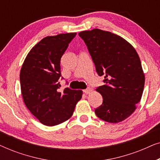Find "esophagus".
<instances>
[{"mask_svg":"<svg viewBox=\"0 0 160 160\" xmlns=\"http://www.w3.org/2000/svg\"><path fill=\"white\" fill-rule=\"evenodd\" d=\"M92 92V88H88V89H84V92L85 94H89L90 92Z\"/></svg>","mask_w":160,"mask_h":160,"instance_id":"esophagus-1","label":"esophagus"}]
</instances>
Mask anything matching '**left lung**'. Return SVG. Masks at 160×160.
I'll return each instance as SVG.
<instances>
[{
  "label": "left lung",
  "mask_w": 160,
  "mask_h": 160,
  "mask_svg": "<svg viewBox=\"0 0 160 160\" xmlns=\"http://www.w3.org/2000/svg\"><path fill=\"white\" fill-rule=\"evenodd\" d=\"M100 76L106 84L96 89L102 104L95 109L98 117L109 123L125 120L141 99L145 75L136 50L128 41L98 28L80 32Z\"/></svg>",
  "instance_id": "left-lung-1"
}]
</instances>
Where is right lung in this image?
Segmentation results:
<instances>
[{"label": "right lung", "mask_w": 160, "mask_h": 160, "mask_svg": "<svg viewBox=\"0 0 160 160\" xmlns=\"http://www.w3.org/2000/svg\"><path fill=\"white\" fill-rule=\"evenodd\" d=\"M76 32L47 36L28 52L20 71L21 92L25 106L41 123L61 124L71 117L82 90H60V60Z\"/></svg>", "instance_id": "1"}]
</instances>
